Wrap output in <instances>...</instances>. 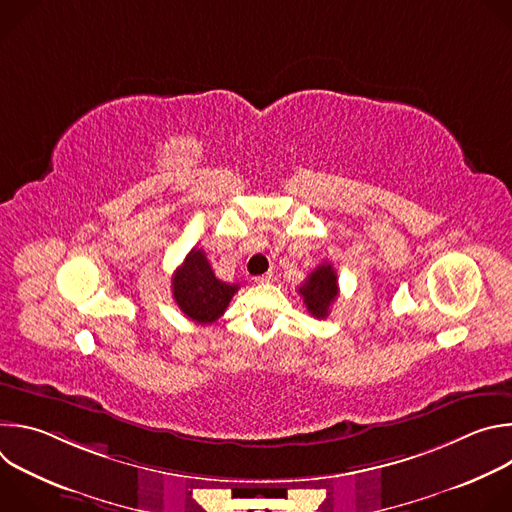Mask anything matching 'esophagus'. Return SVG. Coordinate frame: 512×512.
I'll use <instances>...</instances> for the list:
<instances>
[{"label": "esophagus", "mask_w": 512, "mask_h": 512, "mask_svg": "<svg viewBox=\"0 0 512 512\" xmlns=\"http://www.w3.org/2000/svg\"><path fill=\"white\" fill-rule=\"evenodd\" d=\"M271 277H273L271 273H263V275H257V277H255V283H259V285H263V283H269V281H271Z\"/></svg>", "instance_id": "esophagus-1"}]
</instances>
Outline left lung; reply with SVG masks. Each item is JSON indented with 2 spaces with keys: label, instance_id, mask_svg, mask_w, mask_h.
<instances>
[{
  "label": "left lung",
  "instance_id": "obj_1",
  "mask_svg": "<svg viewBox=\"0 0 512 512\" xmlns=\"http://www.w3.org/2000/svg\"><path fill=\"white\" fill-rule=\"evenodd\" d=\"M300 296L304 298V304L308 312L322 320L330 314V308L334 300L338 298V275L332 267V263L318 265L306 281L300 285Z\"/></svg>",
  "mask_w": 512,
  "mask_h": 512
}]
</instances>
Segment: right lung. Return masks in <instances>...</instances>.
Wrapping results in <instances>:
<instances>
[{
	"label": "right lung",
	"instance_id": "1",
	"mask_svg": "<svg viewBox=\"0 0 512 512\" xmlns=\"http://www.w3.org/2000/svg\"><path fill=\"white\" fill-rule=\"evenodd\" d=\"M239 283L216 279L202 249H192L172 275V294L178 308L196 324H212L225 314Z\"/></svg>",
	"mask_w": 512,
	"mask_h": 512
}]
</instances>
